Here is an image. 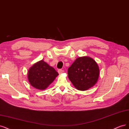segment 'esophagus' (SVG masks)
<instances>
[{
    "mask_svg": "<svg viewBox=\"0 0 129 129\" xmlns=\"http://www.w3.org/2000/svg\"><path fill=\"white\" fill-rule=\"evenodd\" d=\"M58 72L59 73V74H61V73L64 72V70H61V69H59L58 70Z\"/></svg>",
    "mask_w": 129,
    "mask_h": 129,
    "instance_id": "1",
    "label": "esophagus"
}]
</instances>
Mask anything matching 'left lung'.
Here are the masks:
<instances>
[{
	"label": "left lung",
	"instance_id": "8db88e82",
	"mask_svg": "<svg viewBox=\"0 0 129 129\" xmlns=\"http://www.w3.org/2000/svg\"><path fill=\"white\" fill-rule=\"evenodd\" d=\"M68 74L70 80L77 89L86 90L96 84L99 68L91 58L79 57L68 69Z\"/></svg>",
	"mask_w": 129,
	"mask_h": 129
}]
</instances>
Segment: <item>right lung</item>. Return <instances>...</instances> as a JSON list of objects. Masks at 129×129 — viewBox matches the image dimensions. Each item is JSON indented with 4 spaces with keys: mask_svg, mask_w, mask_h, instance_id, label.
<instances>
[{
    "mask_svg": "<svg viewBox=\"0 0 129 129\" xmlns=\"http://www.w3.org/2000/svg\"><path fill=\"white\" fill-rule=\"evenodd\" d=\"M58 73L43 60L37 62L28 71V79L35 88L43 90L52 83Z\"/></svg>",
    "mask_w": 129,
    "mask_h": 129,
    "instance_id": "add662e5",
    "label": "right lung"
}]
</instances>
